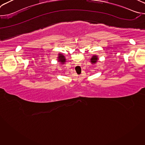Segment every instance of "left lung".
Listing matches in <instances>:
<instances>
[{"label": "left lung", "instance_id": "left-lung-1", "mask_svg": "<svg viewBox=\"0 0 145 145\" xmlns=\"http://www.w3.org/2000/svg\"><path fill=\"white\" fill-rule=\"evenodd\" d=\"M97 59H98V57H97V56H93L92 58H91V63H92V64H95L96 62H97Z\"/></svg>", "mask_w": 145, "mask_h": 145}]
</instances>
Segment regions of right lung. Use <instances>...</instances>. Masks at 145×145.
Masks as SVG:
<instances>
[{
    "label": "right lung",
    "mask_w": 145,
    "mask_h": 145,
    "mask_svg": "<svg viewBox=\"0 0 145 145\" xmlns=\"http://www.w3.org/2000/svg\"><path fill=\"white\" fill-rule=\"evenodd\" d=\"M58 61L61 62L62 63H64L65 62V57L63 55V54H59V57H58Z\"/></svg>",
    "instance_id": "1"
}]
</instances>
